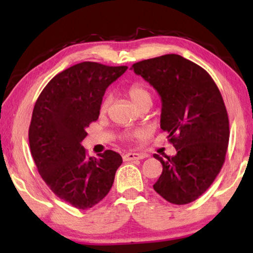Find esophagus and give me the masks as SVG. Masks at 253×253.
<instances>
[{"label":"esophagus","mask_w":253,"mask_h":253,"mask_svg":"<svg viewBox=\"0 0 253 253\" xmlns=\"http://www.w3.org/2000/svg\"><path fill=\"white\" fill-rule=\"evenodd\" d=\"M146 158V155L139 153H126L124 154V161H133V160H141V159Z\"/></svg>","instance_id":"esophagus-1"}]
</instances>
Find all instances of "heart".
<instances>
[{
    "label": "heart",
    "instance_id": "obj_1",
    "mask_svg": "<svg viewBox=\"0 0 253 253\" xmlns=\"http://www.w3.org/2000/svg\"><path fill=\"white\" fill-rule=\"evenodd\" d=\"M127 95H129V98L131 99V101H132L134 105H138V103H140L141 101H144V100H151V94L150 92L147 91L146 88L144 87L141 84H132L127 89ZM109 102H110V99L107 96L101 101V105H100V113L101 114H105L107 112V109H108L109 107ZM144 134V131L143 130H134V131H131V132H127L126 133V140H132L134 138H138V137H141Z\"/></svg>",
    "mask_w": 253,
    "mask_h": 253
}]
</instances>
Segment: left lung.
I'll return each mask as SVG.
<instances>
[{"label":"left lung","mask_w":253,"mask_h":253,"mask_svg":"<svg viewBox=\"0 0 253 253\" xmlns=\"http://www.w3.org/2000/svg\"><path fill=\"white\" fill-rule=\"evenodd\" d=\"M134 74L161 98L160 126L176 148L174 157H153L162 174L153 188L162 198L184 205L199 198L222 168L229 141V120L212 77L181 55L137 62Z\"/></svg>","instance_id":"1"}]
</instances>
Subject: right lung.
<instances>
[{
  "instance_id": "obj_1",
  "label": "right lung",
  "mask_w": 253,
  "mask_h": 253,
  "mask_svg": "<svg viewBox=\"0 0 253 253\" xmlns=\"http://www.w3.org/2000/svg\"><path fill=\"white\" fill-rule=\"evenodd\" d=\"M127 67L82 62L60 72L42 89L29 129L38 171L58 198L76 209H91L108 195L122 157L107 150L87 157L82 141L99 119L108 86Z\"/></svg>"
}]
</instances>
